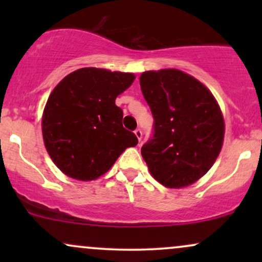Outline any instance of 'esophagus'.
Segmentation results:
<instances>
[{
    "label": "esophagus",
    "mask_w": 262,
    "mask_h": 262,
    "mask_svg": "<svg viewBox=\"0 0 262 262\" xmlns=\"http://www.w3.org/2000/svg\"><path fill=\"white\" fill-rule=\"evenodd\" d=\"M134 134H135V137L138 138V140H141V135H143V132H141V129H139V128H137L134 130Z\"/></svg>",
    "instance_id": "obj_1"
}]
</instances>
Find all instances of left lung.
Here are the masks:
<instances>
[{
    "instance_id": "8db88e82",
    "label": "left lung",
    "mask_w": 262,
    "mask_h": 262,
    "mask_svg": "<svg viewBox=\"0 0 262 262\" xmlns=\"http://www.w3.org/2000/svg\"><path fill=\"white\" fill-rule=\"evenodd\" d=\"M140 89L154 117L141 155L156 181L170 188L192 185L217 160L224 139L221 108L203 83L176 70L145 71Z\"/></svg>"
}]
</instances>
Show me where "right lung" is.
<instances>
[{
  "label": "right lung",
  "mask_w": 262,
  "mask_h": 262,
  "mask_svg": "<svg viewBox=\"0 0 262 262\" xmlns=\"http://www.w3.org/2000/svg\"><path fill=\"white\" fill-rule=\"evenodd\" d=\"M129 73L83 68L64 77L44 108L41 129L48 154L65 175L91 181L112 167L138 138L123 127L117 96L133 83Z\"/></svg>",
  "instance_id": "obj_1"
}]
</instances>
